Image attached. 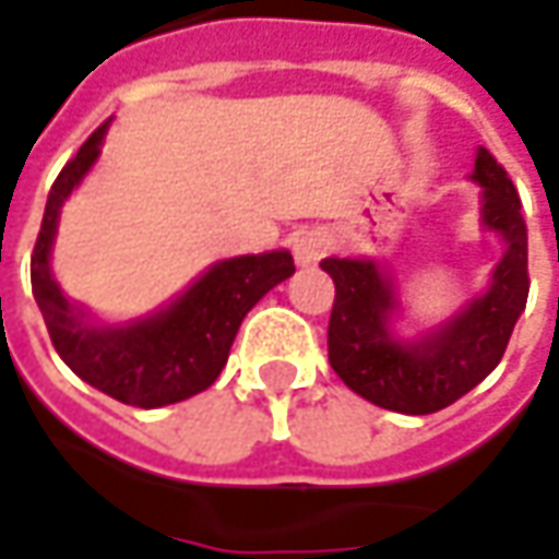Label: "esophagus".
Listing matches in <instances>:
<instances>
[{"instance_id": "esophagus-1", "label": "esophagus", "mask_w": 559, "mask_h": 559, "mask_svg": "<svg viewBox=\"0 0 559 559\" xmlns=\"http://www.w3.org/2000/svg\"><path fill=\"white\" fill-rule=\"evenodd\" d=\"M328 247H331V238L321 228H299L297 235H294V260L302 269H309L318 260H324Z\"/></svg>"}]
</instances>
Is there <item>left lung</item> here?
I'll return each instance as SVG.
<instances>
[{"instance_id":"left-lung-1","label":"left lung","mask_w":559,"mask_h":559,"mask_svg":"<svg viewBox=\"0 0 559 559\" xmlns=\"http://www.w3.org/2000/svg\"><path fill=\"white\" fill-rule=\"evenodd\" d=\"M471 179L483 188V225L501 235L504 257L483 297H473L452 321L420 340L393 334L399 299L393 278L374 260H321L337 287L328 324L331 368L353 393L380 408L399 414L449 408L495 371L526 309L530 247L520 194L486 147L476 151Z\"/></svg>"}]
</instances>
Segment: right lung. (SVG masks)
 Masks as SVG:
<instances>
[{
  "label": "right lung",
  "mask_w": 559,
  "mask_h": 559,
  "mask_svg": "<svg viewBox=\"0 0 559 559\" xmlns=\"http://www.w3.org/2000/svg\"><path fill=\"white\" fill-rule=\"evenodd\" d=\"M107 123L88 135L51 185L43 228L33 247L29 281L49 337L73 374L135 408H160L203 393L228 361L243 316L275 284L294 275V257L272 250L210 265L182 297L129 324H92L51 275V243L61 206L102 154Z\"/></svg>",
  "instance_id": "1"
}]
</instances>
